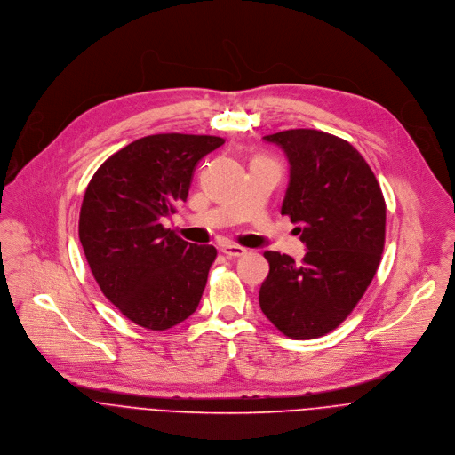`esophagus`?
I'll use <instances>...</instances> for the list:
<instances>
[{
    "label": "esophagus",
    "mask_w": 455,
    "mask_h": 455,
    "mask_svg": "<svg viewBox=\"0 0 455 455\" xmlns=\"http://www.w3.org/2000/svg\"><path fill=\"white\" fill-rule=\"evenodd\" d=\"M220 251L228 256V258H238V256H243L247 252L245 247H240V245H235V243H226L220 247Z\"/></svg>",
    "instance_id": "obj_1"
}]
</instances>
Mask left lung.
I'll list each match as a JSON object with an SVG mask.
<instances>
[{
  "label": "left lung",
  "instance_id": "obj_1",
  "mask_svg": "<svg viewBox=\"0 0 455 455\" xmlns=\"http://www.w3.org/2000/svg\"><path fill=\"white\" fill-rule=\"evenodd\" d=\"M291 164L282 215L299 224L307 254L267 251L268 276L259 308L291 339H315L335 330L364 296L382 259L386 201L379 180L346 140L315 129L263 136Z\"/></svg>",
  "mask_w": 455,
  "mask_h": 455
}]
</instances>
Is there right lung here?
I'll list each match as a JSON object with an SVG mask.
<instances>
[{
    "label": "right lung",
    "instance_id": "right-lung-1",
    "mask_svg": "<svg viewBox=\"0 0 455 455\" xmlns=\"http://www.w3.org/2000/svg\"><path fill=\"white\" fill-rule=\"evenodd\" d=\"M220 145L219 136H145L89 180L78 219L85 259L104 296L138 326L163 331L199 307L217 249L161 222L187 203L197 163Z\"/></svg>",
    "mask_w": 455,
    "mask_h": 455
}]
</instances>
